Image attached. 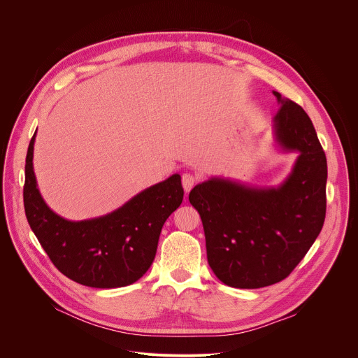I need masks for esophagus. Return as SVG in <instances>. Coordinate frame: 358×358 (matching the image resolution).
<instances>
[{"label":"esophagus","instance_id":"obj_1","mask_svg":"<svg viewBox=\"0 0 358 358\" xmlns=\"http://www.w3.org/2000/svg\"><path fill=\"white\" fill-rule=\"evenodd\" d=\"M182 188H184V191L185 192H189L191 191V188L195 185V182H196V177L195 176H192L191 173H185V174H182Z\"/></svg>","mask_w":358,"mask_h":358}]
</instances>
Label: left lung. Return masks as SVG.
<instances>
[{
	"label": "left lung",
	"mask_w": 358,
	"mask_h": 358,
	"mask_svg": "<svg viewBox=\"0 0 358 358\" xmlns=\"http://www.w3.org/2000/svg\"><path fill=\"white\" fill-rule=\"evenodd\" d=\"M280 108L273 136L297 152L286 180L258 187L213 177L189 192L206 234L215 276L238 289H258L287 278L319 236L326 217L327 162L310 117L273 90Z\"/></svg>",
	"instance_id": "1"
}]
</instances>
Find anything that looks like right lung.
Listing matches in <instances>:
<instances>
[{"mask_svg": "<svg viewBox=\"0 0 358 358\" xmlns=\"http://www.w3.org/2000/svg\"><path fill=\"white\" fill-rule=\"evenodd\" d=\"M25 160L24 207L28 224L49 259L69 279L89 287L113 289L137 282L155 261L166 220L181 206V176L151 185L117 210L69 221L43 201L34 173V143Z\"/></svg>", "mask_w": 358, "mask_h": 358, "instance_id": "obj_1", "label": "right lung"}]
</instances>
